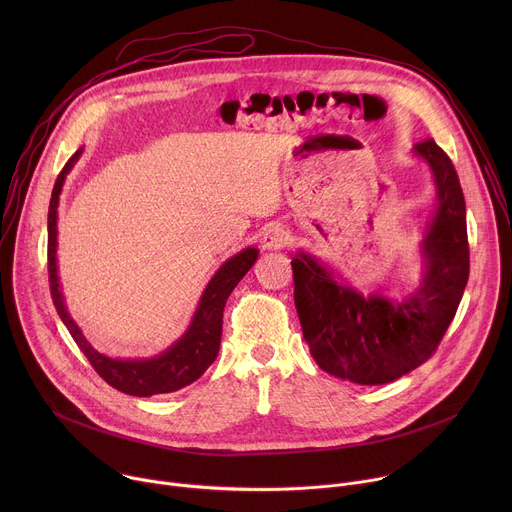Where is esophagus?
<instances>
[{
	"instance_id": "obj_1",
	"label": "esophagus",
	"mask_w": 512,
	"mask_h": 512,
	"mask_svg": "<svg viewBox=\"0 0 512 512\" xmlns=\"http://www.w3.org/2000/svg\"><path fill=\"white\" fill-rule=\"evenodd\" d=\"M261 243H263L265 249H271V251L281 249V247H285L289 243V233L283 227H279V225H269L265 229V233H263Z\"/></svg>"
}]
</instances>
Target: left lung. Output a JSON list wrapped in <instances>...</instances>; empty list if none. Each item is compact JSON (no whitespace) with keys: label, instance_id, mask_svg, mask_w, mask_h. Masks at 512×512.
<instances>
[{"label":"left lung","instance_id":"obj_1","mask_svg":"<svg viewBox=\"0 0 512 512\" xmlns=\"http://www.w3.org/2000/svg\"><path fill=\"white\" fill-rule=\"evenodd\" d=\"M413 154L435 186V210L419 245L423 275L413 294H360L318 257L298 251L291 259L310 352L322 371L350 383L385 385L421 367L442 342L468 283L466 202L456 168L433 139L417 143Z\"/></svg>","mask_w":512,"mask_h":512}]
</instances>
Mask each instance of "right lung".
Segmentation results:
<instances>
[{"label": "right lung", "mask_w": 512, "mask_h": 512, "mask_svg": "<svg viewBox=\"0 0 512 512\" xmlns=\"http://www.w3.org/2000/svg\"><path fill=\"white\" fill-rule=\"evenodd\" d=\"M81 154H83V148L75 152V156L66 162L62 172L58 174L56 184L52 188L50 208H48V279H50V294H52L54 308L60 320L64 322V326L68 328L70 336L75 338L83 354L93 364V369L111 387L133 397L174 393L194 383L196 379H200L204 371L214 362V358L218 356V348H221V334H223L225 304L231 296V291L237 287V283L245 277V273L257 261L259 249L247 247L218 267V271L212 275V279L202 291L196 312L190 320V326L164 352L152 358H133V360L111 358L97 352L66 310L64 296L60 289V279H58V265H56L58 200H60L66 174L79 162Z\"/></svg>", "instance_id": "1"}]
</instances>
